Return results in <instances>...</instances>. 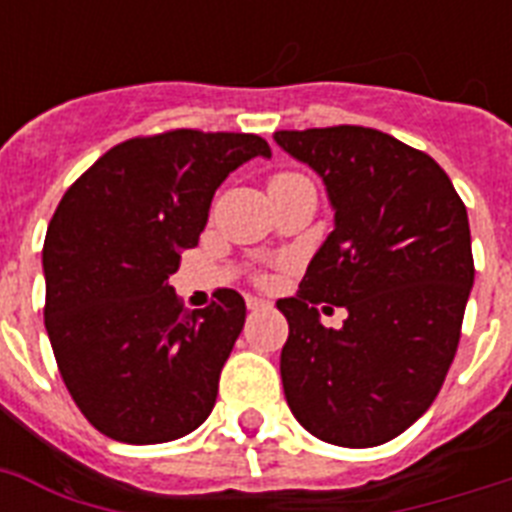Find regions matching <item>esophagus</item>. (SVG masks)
Returning a JSON list of instances; mask_svg holds the SVG:
<instances>
[{"mask_svg": "<svg viewBox=\"0 0 512 512\" xmlns=\"http://www.w3.org/2000/svg\"><path fill=\"white\" fill-rule=\"evenodd\" d=\"M247 308L249 311H263V308H271V303L263 297H247Z\"/></svg>", "mask_w": 512, "mask_h": 512, "instance_id": "34e87169", "label": "esophagus"}]
</instances>
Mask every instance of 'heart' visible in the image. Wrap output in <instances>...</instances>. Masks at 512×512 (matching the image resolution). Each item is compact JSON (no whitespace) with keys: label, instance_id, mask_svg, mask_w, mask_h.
<instances>
[{"label":"heart","instance_id":"obj_1","mask_svg":"<svg viewBox=\"0 0 512 512\" xmlns=\"http://www.w3.org/2000/svg\"><path fill=\"white\" fill-rule=\"evenodd\" d=\"M300 183H308L303 175H297V172H279V175H273L271 180V191H279V188H289V185H300Z\"/></svg>","mask_w":512,"mask_h":512}]
</instances>
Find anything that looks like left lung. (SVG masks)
Instances as JSON below:
<instances>
[{
  "instance_id": "obj_1",
  "label": "left lung",
  "mask_w": 512,
  "mask_h": 512,
  "mask_svg": "<svg viewBox=\"0 0 512 512\" xmlns=\"http://www.w3.org/2000/svg\"><path fill=\"white\" fill-rule=\"evenodd\" d=\"M289 156L324 180L335 231L300 292L279 300L284 396L308 433L380 446L428 412L457 353L473 287L468 209L428 154L369 127L279 130ZM345 307L340 330L319 310Z\"/></svg>"
}]
</instances>
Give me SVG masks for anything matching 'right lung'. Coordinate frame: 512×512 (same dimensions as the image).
Returning a JSON list of instances; mask_svg holds the SVG:
<instances>
[{"mask_svg":"<svg viewBox=\"0 0 512 512\" xmlns=\"http://www.w3.org/2000/svg\"><path fill=\"white\" fill-rule=\"evenodd\" d=\"M260 135L170 130L124 140L60 199L42 268L44 327L82 414L122 444H164L207 420L247 305L233 289L185 311L170 287L212 196Z\"/></svg>","mask_w":512,"mask_h":512,"instance_id":"obj_1","label":"right lung"}]
</instances>
